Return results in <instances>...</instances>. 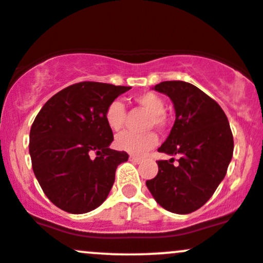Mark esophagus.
Wrapping results in <instances>:
<instances>
[{
  "instance_id": "obj_1",
  "label": "esophagus",
  "mask_w": 263,
  "mask_h": 263,
  "mask_svg": "<svg viewBox=\"0 0 263 263\" xmlns=\"http://www.w3.org/2000/svg\"><path fill=\"white\" fill-rule=\"evenodd\" d=\"M129 161H132V162H134V163H140V162L143 161L142 158H140V157H135V156H130L129 157Z\"/></svg>"
}]
</instances>
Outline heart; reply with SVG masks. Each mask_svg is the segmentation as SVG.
<instances>
[{
    "instance_id": "obj_1",
    "label": "heart",
    "mask_w": 263,
    "mask_h": 263,
    "mask_svg": "<svg viewBox=\"0 0 263 263\" xmlns=\"http://www.w3.org/2000/svg\"><path fill=\"white\" fill-rule=\"evenodd\" d=\"M135 102L143 109L149 112L151 118L148 121L149 128L156 126L157 129H163L167 123L164 115V101L156 92H143L134 97ZM105 120L110 129L118 132L123 128L125 120V106L121 101L115 100L107 105L105 110ZM158 143V138L154 133L147 134H134L130 132H124L119 134L115 139V147L119 151H124L133 156H143L153 149Z\"/></svg>"
}]
</instances>
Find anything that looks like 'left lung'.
Instances as JSON below:
<instances>
[{
    "mask_svg": "<svg viewBox=\"0 0 263 263\" xmlns=\"http://www.w3.org/2000/svg\"><path fill=\"white\" fill-rule=\"evenodd\" d=\"M154 90L172 100L176 120L161 153L177 156L158 161V173L145 182L156 201L168 212L190 214L201 208L226 177L233 156V134L218 102L196 86L164 81Z\"/></svg>",
    "mask_w": 263,
    "mask_h": 263,
    "instance_id": "1",
    "label": "left lung"
}]
</instances>
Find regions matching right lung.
<instances>
[{
    "label": "right lung",
    "instance_id": "add662e5",
    "mask_svg": "<svg viewBox=\"0 0 263 263\" xmlns=\"http://www.w3.org/2000/svg\"><path fill=\"white\" fill-rule=\"evenodd\" d=\"M128 90L90 81L74 83L50 97L35 118L29 143L32 171L59 209L88 213L109 195L116 168L129 154L110 149L114 135L105 110Z\"/></svg>",
    "mask_w": 263,
    "mask_h": 263
}]
</instances>
